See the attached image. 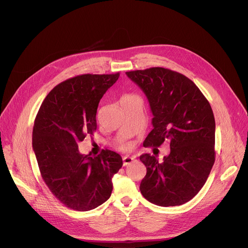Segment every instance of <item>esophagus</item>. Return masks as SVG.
<instances>
[{"instance_id":"1","label":"esophagus","mask_w":248,"mask_h":248,"mask_svg":"<svg viewBox=\"0 0 248 248\" xmlns=\"http://www.w3.org/2000/svg\"><path fill=\"white\" fill-rule=\"evenodd\" d=\"M134 160H135V157H134V156H124V157H123V164H124V167L128 166V164L132 163Z\"/></svg>"}]
</instances>
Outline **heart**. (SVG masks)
<instances>
[{"label":"heart","instance_id":"1","mask_svg":"<svg viewBox=\"0 0 248 248\" xmlns=\"http://www.w3.org/2000/svg\"><path fill=\"white\" fill-rule=\"evenodd\" d=\"M126 100H140V99L136 95H126L122 98V101H126Z\"/></svg>","mask_w":248,"mask_h":248}]
</instances>
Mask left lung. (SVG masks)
Segmentation results:
<instances>
[{
  "instance_id": "obj_1",
  "label": "left lung",
  "mask_w": 248,
  "mask_h": 248,
  "mask_svg": "<svg viewBox=\"0 0 248 248\" xmlns=\"http://www.w3.org/2000/svg\"><path fill=\"white\" fill-rule=\"evenodd\" d=\"M143 91L153 115V129L143 146L170 142V153L158 162L148 153L140 192L152 204L180 206L205 185L215 162V118L208 100L190 78L163 67L127 72Z\"/></svg>"
}]
</instances>
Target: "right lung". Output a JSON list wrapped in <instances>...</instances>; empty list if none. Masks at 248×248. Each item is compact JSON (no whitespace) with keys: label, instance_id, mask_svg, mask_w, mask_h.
<instances>
[{"label":"right lung","instance_id":"add662e5","mask_svg":"<svg viewBox=\"0 0 248 248\" xmlns=\"http://www.w3.org/2000/svg\"><path fill=\"white\" fill-rule=\"evenodd\" d=\"M120 74L81 75L54 87L42 102L33 126L32 146L39 170L53 196L67 208L90 211L110 198L112 178L122 157L103 150L81 155L78 142L97 130V109Z\"/></svg>","mask_w":248,"mask_h":248}]
</instances>
